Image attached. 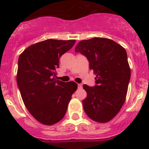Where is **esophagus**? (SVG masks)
<instances>
[{
    "instance_id": "esophagus-1",
    "label": "esophagus",
    "mask_w": 149,
    "mask_h": 149,
    "mask_svg": "<svg viewBox=\"0 0 149 149\" xmlns=\"http://www.w3.org/2000/svg\"><path fill=\"white\" fill-rule=\"evenodd\" d=\"M78 87H79V88H81V87H82V84H78Z\"/></svg>"
}]
</instances>
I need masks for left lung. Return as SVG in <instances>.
<instances>
[{"mask_svg": "<svg viewBox=\"0 0 149 149\" xmlns=\"http://www.w3.org/2000/svg\"><path fill=\"white\" fill-rule=\"evenodd\" d=\"M75 51L85 56L96 75L95 87L83 86L87 92L84 112L94 121L109 122L120 110L127 94L131 70L126 50L113 40L95 37L79 42Z\"/></svg>", "mask_w": 149, "mask_h": 149, "instance_id": "left-lung-1", "label": "left lung"}]
</instances>
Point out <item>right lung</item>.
I'll list each match as a JSON object with an SVG mask.
<instances>
[{"instance_id": "1", "label": "right lung", "mask_w": 149, "mask_h": 149, "mask_svg": "<svg viewBox=\"0 0 149 149\" xmlns=\"http://www.w3.org/2000/svg\"><path fill=\"white\" fill-rule=\"evenodd\" d=\"M75 40H44L28 47L18 59L17 83L29 112L44 125L62 120L78 85L74 81L56 80V69L62 54Z\"/></svg>"}]
</instances>
